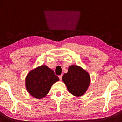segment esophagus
Listing matches in <instances>:
<instances>
[{
    "instance_id": "34e87169",
    "label": "esophagus",
    "mask_w": 122,
    "mask_h": 122,
    "mask_svg": "<svg viewBox=\"0 0 122 122\" xmlns=\"http://www.w3.org/2000/svg\"><path fill=\"white\" fill-rule=\"evenodd\" d=\"M59 79L60 80H61V79H62V75H61V76H59Z\"/></svg>"
}]
</instances>
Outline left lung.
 <instances>
[{
	"label": "left lung",
	"mask_w": 122,
	"mask_h": 122,
	"mask_svg": "<svg viewBox=\"0 0 122 122\" xmlns=\"http://www.w3.org/2000/svg\"><path fill=\"white\" fill-rule=\"evenodd\" d=\"M62 80L68 92L77 97L84 94L91 82L88 72L76 65L69 66L68 72L63 76Z\"/></svg>",
	"instance_id": "8db88e82"
}]
</instances>
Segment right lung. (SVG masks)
<instances>
[{
  "label": "right lung",
  "instance_id": "right-lung-1",
  "mask_svg": "<svg viewBox=\"0 0 122 122\" xmlns=\"http://www.w3.org/2000/svg\"><path fill=\"white\" fill-rule=\"evenodd\" d=\"M58 81L59 79L52 70L42 65L29 72L25 80L26 87L33 97L41 99L48 93L52 85Z\"/></svg>",
  "mask_w": 122,
  "mask_h": 122
}]
</instances>
